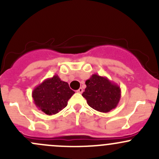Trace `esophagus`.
<instances>
[{
    "mask_svg": "<svg viewBox=\"0 0 159 159\" xmlns=\"http://www.w3.org/2000/svg\"><path fill=\"white\" fill-rule=\"evenodd\" d=\"M77 92H78V93H81H81L83 92V89H81V88H80L79 89L77 90Z\"/></svg>",
    "mask_w": 159,
    "mask_h": 159,
    "instance_id": "obj_1",
    "label": "esophagus"
}]
</instances>
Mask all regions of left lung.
I'll list each match as a JSON object with an SVG mask.
<instances>
[{
	"mask_svg": "<svg viewBox=\"0 0 159 159\" xmlns=\"http://www.w3.org/2000/svg\"><path fill=\"white\" fill-rule=\"evenodd\" d=\"M82 96L88 105L100 112H109L117 107L121 98V89L106 77L94 74L85 81Z\"/></svg>",
	"mask_w": 159,
	"mask_h": 159,
	"instance_id": "obj_1",
	"label": "left lung"
}]
</instances>
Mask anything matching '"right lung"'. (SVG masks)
Instances as JSON below:
<instances>
[{
  "instance_id": "add662e5",
  "label": "right lung",
  "mask_w": 159,
  "mask_h": 159,
  "mask_svg": "<svg viewBox=\"0 0 159 159\" xmlns=\"http://www.w3.org/2000/svg\"><path fill=\"white\" fill-rule=\"evenodd\" d=\"M75 91L57 75L44 80L34 88L32 98L37 108L48 115H55L68 105Z\"/></svg>"
}]
</instances>
